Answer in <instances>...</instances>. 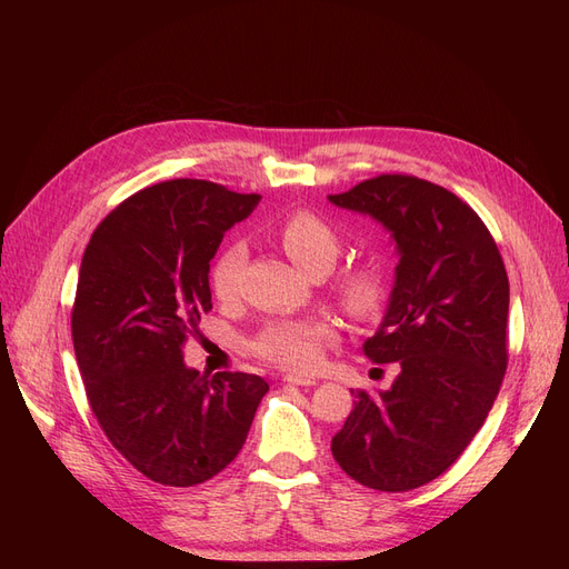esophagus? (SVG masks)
Wrapping results in <instances>:
<instances>
[{
	"label": "esophagus",
	"mask_w": 569,
	"mask_h": 569,
	"mask_svg": "<svg viewBox=\"0 0 569 569\" xmlns=\"http://www.w3.org/2000/svg\"><path fill=\"white\" fill-rule=\"evenodd\" d=\"M284 382H289V385H299V387H316V385H318V382H316V377H308V375H295V372L284 375Z\"/></svg>",
	"instance_id": "34e87169"
}]
</instances>
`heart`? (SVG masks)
<instances>
[{"instance_id": "obj_1", "label": "heart", "mask_w": 569, "mask_h": 569, "mask_svg": "<svg viewBox=\"0 0 569 569\" xmlns=\"http://www.w3.org/2000/svg\"><path fill=\"white\" fill-rule=\"evenodd\" d=\"M280 244L287 256L306 272H327L341 251V239L330 222L311 211H297L282 220ZM247 261V247L232 242L218 256L211 270V287L218 299H232L237 291V278ZM387 282L382 268L377 263H356L343 268L335 280V297L343 311L356 318H370L385 301ZM335 339L330 320H274L256 337L253 349L272 363L284 368H311L318 363L320 351L327 341Z\"/></svg>"}]
</instances>
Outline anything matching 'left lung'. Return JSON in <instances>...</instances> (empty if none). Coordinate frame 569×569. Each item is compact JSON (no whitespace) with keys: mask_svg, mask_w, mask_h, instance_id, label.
I'll use <instances>...</instances> for the list:
<instances>
[{"mask_svg":"<svg viewBox=\"0 0 569 569\" xmlns=\"http://www.w3.org/2000/svg\"><path fill=\"white\" fill-rule=\"evenodd\" d=\"M327 199L380 222L399 253L385 318L363 343L372 363H396L399 375L375 396L351 389L332 456L363 487L418 489L468 449L501 389L503 258L470 206L427 180L380 176Z\"/></svg>","mask_w":569,"mask_h":569,"instance_id":"left-lung-1","label":"left lung"}]
</instances>
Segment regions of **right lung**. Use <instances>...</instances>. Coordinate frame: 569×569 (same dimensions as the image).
Returning a JSON list of instances; mask_svg holds the SVG:
<instances>
[{
  "instance_id": "1",
  "label": "right lung",
  "mask_w": 569,
  "mask_h": 569,
  "mask_svg": "<svg viewBox=\"0 0 569 569\" xmlns=\"http://www.w3.org/2000/svg\"><path fill=\"white\" fill-rule=\"evenodd\" d=\"M261 194L168 180L132 194L84 249L73 349L104 435L151 481L194 487L242 451L268 382L184 366L182 343L211 311L209 270L222 234Z\"/></svg>"
}]
</instances>
